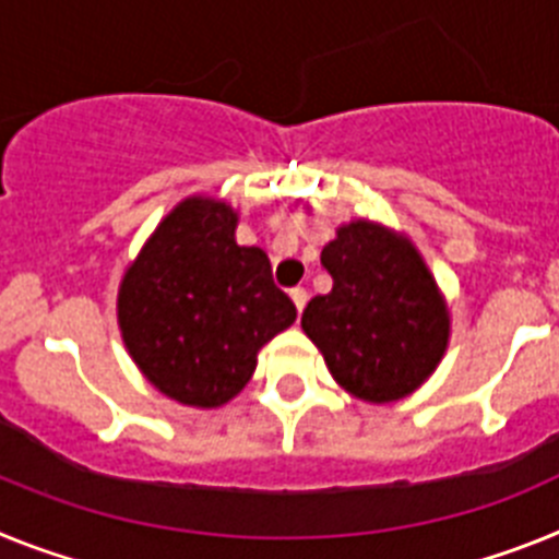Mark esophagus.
<instances>
[{
    "label": "esophagus",
    "mask_w": 559,
    "mask_h": 559,
    "mask_svg": "<svg viewBox=\"0 0 559 559\" xmlns=\"http://www.w3.org/2000/svg\"><path fill=\"white\" fill-rule=\"evenodd\" d=\"M289 298H293L295 309H298V312H304V307H307V300H309V293L304 289V286H295V289H289Z\"/></svg>",
    "instance_id": "1"
}]
</instances>
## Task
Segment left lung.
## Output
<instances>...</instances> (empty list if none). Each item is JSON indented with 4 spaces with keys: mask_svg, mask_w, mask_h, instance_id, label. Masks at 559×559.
Listing matches in <instances>:
<instances>
[{
    "mask_svg": "<svg viewBox=\"0 0 559 559\" xmlns=\"http://www.w3.org/2000/svg\"><path fill=\"white\" fill-rule=\"evenodd\" d=\"M332 293L314 295L300 326L334 380L366 402H394L433 373L450 320L414 245L368 222L340 227L320 252Z\"/></svg>",
    "mask_w": 559,
    "mask_h": 559,
    "instance_id": "left-lung-1",
    "label": "left lung"
}]
</instances>
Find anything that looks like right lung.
<instances>
[{
  "mask_svg": "<svg viewBox=\"0 0 559 559\" xmlns=\"http://www.w3.org/2000/svg\"><path fill=\"white\" fill-rule=\"evenodd\" d=\"M236 213L216 199L174 207L120 284L118 318L140 371L165 396L219 407L255 371L295 304L259 247L236 245Z\"/></svg>",
  "mask_w": 559,
  "mask_h": 559,
  "instance_id": "1",
  "label": "right lung"
}]
</instances>
